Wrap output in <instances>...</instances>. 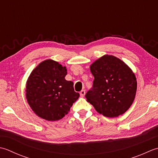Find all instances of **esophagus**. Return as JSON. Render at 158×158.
<instances>
[{
  "mask_svg": "<svg viewBox=\"0 0 158 158\" xmlns=\"http://www.w3.org/2000/svg\"><path fill=\"white\" fill-rule=\"evenodd\" d=\"M80 96H81V97H84V96H85V90H82V91H80Z\"/></svg>",
  "mask_w": 158,
  "mask_h": 158,
  "instance_id": "34e87169",
  "label": "esophagus"
}]
</instances>
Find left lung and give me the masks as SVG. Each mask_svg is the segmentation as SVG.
I'll use <instances>...</instances> for the list:
<instances>
[{
    "mask_svg": "<svg viewBox=\"0 0 158 158\" xmlns=\"http://www.w3.org/2000/svg\"><path fill=\"white\" fill-rule=\"evenodd\" d=\"M94 80L86 93V101L107 117L125 113L134 100L136 78L123 61L112 55L103 56L90 67Z\"/></svg>",
    "mask_w": 158,
    "mask_h": 158,
    "instance_id": "8db88e82",
    "label": "left lung"
}]
</instances>
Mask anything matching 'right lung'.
Returning a JSON list of instances; mask_svg holds the SVG:
<instances>
[{"label": "right lung", "instance_id": "right-lung-1", "mask_svg": "<svg viewBox=\"0 0 158 158\" xmlns=\"http://www.w3.org/2000/svg\"><path fill=\"white\" fill-rule=\"evenodd\" d=\"M65 67L48 59L33 70L26 86V98L32 110L47 121H57L68 113L80 94L73 83L65 79Z\"/></svg>", "mask_w": 158, "mask_h": 158}]
</instances>
